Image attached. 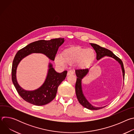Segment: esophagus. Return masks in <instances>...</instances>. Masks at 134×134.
<instances>
[{"label":"esophagus","instance_id":"34e87169","mask_svg":"<svg viewBox=\"0 0 134 134\" xmlns=\"http://www.w3.org/2000/svg\"><path fill=\"white\" fill-rule=\"evenodd\" d=\"M74 74V71L72 70H69L67 72V76L72 75Z\"/></svg>","mask_w":134,"mask_h":134}]
</instances>
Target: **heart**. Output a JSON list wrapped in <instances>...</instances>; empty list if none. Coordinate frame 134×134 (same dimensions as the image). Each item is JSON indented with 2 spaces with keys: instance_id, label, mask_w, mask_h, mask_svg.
Masks as SVG:
<instances>
[{
  "instance_id": "b5f03b06",
  "label": "heart",
  "mask_w": 134,
  "mask_h": 134,
  "mask_svg": "<svg viewBox=\"0 0 134 134\" xmlns=\"http://www.w3.org/2000/svg\"><path fill=\"white\" fill-rule=\"evenodd\" d=\"M95 57V52L92 49H85L81 47H73L64 50L60 55L55 57L54 62L61 66L65 64L72 65L76 63L80 68H83L91 63Z\"/></svg>"
}]
</instances>
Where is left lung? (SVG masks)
<instances>
[{
  "mask_svg": "<svg viewBox=\"0 0 134 134\" xmlns=\"http://www.w3.org/2000/svg\"><path fill=\"white\" fill-rule=\"evenodd\" d=\"M90 44L91 45V46L93 48V49L97 53V60H99L100 59L102 58L103 57L105 56H107V57H111L112 58H113L114 59H115L117 62H118V63L121 66L122 76H123V80L124 81L125 69L124 67V65H123L122 62L118 58V57H117L110 50L107 49H105L104 48L101 47L97 44L90 43ZM88 71H89L88 68L79 69V70H75L76 75L77 76V80H76V85H75V91H76V97H77V98L80 103L82 105H83L84 107L89 110H99V109H102L104 108L105 106L101 107L93 106L86 99L83 93V89H82V80L84 79V77H85L86 75L88 72Z\"/></svg>",
  "mask_w": 134,
  "mask_h": 134,
  "instance_id": "obj_1",
  "label": "left lung"
}]
</instances>
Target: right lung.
Instances as JSON below:
<instances>
[{
  "mask_svg": "<svg viewBox=\"0 0 134 134\" xmlns=\"http://www.w3.org/2000/svg\"><path fill=\"white\" fill-rule=\"evenodd\" d=\"M65 42L64 38L50 40H39L27 45L19 50L13 62L12 82L19 95L26 102L35 105H46L52 101L57 92L59 85L65 79L67 71L57 72L51 63H49L46 78L42 85L37 89L29 91L23 88L17 81L16 71L18 64L27 55L32 53H42L53 61L57 51Z\"/></svg>",
  "mask_w": 134,
  "mask_h": 134,
  "instance_id": "right-lung-1",
  "label": "right lung"
}]
</instances>
